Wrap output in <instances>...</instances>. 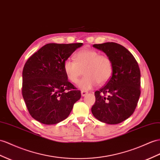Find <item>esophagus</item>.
I'll list each match as a JSON object with an SVG mask.
<instances>
[{"mask_svg": "<svg viewBox=\"0 0 160 160\" xmlns=\"http://www.w3.org/2000/svg\"><path fill=\"white\" fill-rule=\"evenodd\" d=\"M81 94H82V95L83 97L84 96H85V95H87V94H88V92L87 91H81Z\"/></svg>", "mask_w": 160, "mask_h": 160, "instance_id": "obj_1", "label": "esophagus"}]
</instances>
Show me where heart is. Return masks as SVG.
Segmentation results:
<instances>
[{
    "instance_id": "1",
    "label": "heart",
    "mask_w": 160,
    "mask_h": 160,
    "mask_svg": "<svg viewBox=\"0 0 160 160\" xmlns=\"http://www.w3.org/2000/svg\"><path fill=\"white\" fill-rule=\"evenodd\" d=\"M74 60L67 59L63 63V70L68 79L72 83H77L82 75L85 76L78 82V87L89 90L98 83L103 84L111 78L113 65L112 59L92 49L83 48L74 55Z\"/></svg>"
}]
</instances>
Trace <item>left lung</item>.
<instances>
[{"instance_id":"1","label":"left lung","mask_w":160,"mask_h":160,"mask_svg":"<svg viewBox=\"0 0 160 160\" xmlns=\"http://www.w3.org/2000/svg\"><path fill=\"white\" fill-rule=\"evenodd\" d=\"M112 59V75L107 83L95 92V103L91 112L98 120L117 124L128 118L137 108L141 95V72L128 50L116 42L95 44Z\"/></svg>"}]
</instances>
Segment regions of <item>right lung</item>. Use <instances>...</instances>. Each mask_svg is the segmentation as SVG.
Instances as JSON below:
<instances>
[{
	"label": "right lung",
	"instance_id": "obj_1",
	"mask_svg": "<svg viewBox=\"0 0 160 160\" xmlns=\"http://www.w3.org/2000/svg\"><path fill=\"white\" fill-rule=\"evenodd\" d=\"M83 44L44 45L29 57L22 72V96L30 116L44 124L64 120L81 97L68 80L63 63Z\"/></svg>",
	"mask_w": 160,
	"mask_h": 160
}]
</instances>
